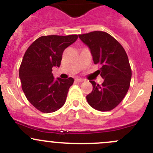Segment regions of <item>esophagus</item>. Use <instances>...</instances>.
I'll return each instance as SVG.
<instances>
[{
	"label": "esophagus",
	"instance_id": "esophagus-1",
	"mask_svg": "<svg viewBox=\"0 0 153 153\" xmlns=\"http://www.w3.org/2000/svg\"><path fill=\"white\" fill-rule=\"evenodd\" d=\"M75 81H78V82H82V81H84V80L81 79V78H75Z\"/></svg>",
	"mask_w": 153,
	"mask_h": 153
}]
</instances>
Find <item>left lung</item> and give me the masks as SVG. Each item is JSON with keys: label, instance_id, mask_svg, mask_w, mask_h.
I'll use <instances>...</instances> for the list:
<instances>
[{"label": "left lung", "instance_id": "1", "mask_svg": "<svg viewBox=\"0 0 153 153\" xmlns=\"http://www.w3.org/2000/svg\"><path fill=\"white\" fill-rule=\"evenodd\" d=\"M78 36L90 48L95 64L101 66L97 72L104 79L102 84L90 81L93 90L87 96V102L98 111H111L122 102L129 88L131 70L126 52L114 37L103 31Z\"/></svg>", "mask_w": 153, "mask_h": 153}]
</instances>
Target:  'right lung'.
I'll use <instances>...</instances> for the list:
<instances>
[{"label":"right lung","mask_w":153,"mask_h":153,"mask_svg":"<svg viewBox=\"0 0 153 153\" xmlns=\"http://www.w3.org/2000/svg\"><path fill=\"white\" fill-rule=\"evenodd\" d=\"M78 35L43 36L27 49L19 69L22 90L36 109L51 113L65 104L74 79H54L53 67H59L63 52L78 39Z\"/></svg>","instance_id":"1"}]
</instances>
